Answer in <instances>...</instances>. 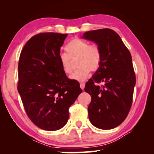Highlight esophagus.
Wrapping results in <instances>:
<instances>
[{
  "instance_id": "34e87169",
  "label": "esophagus",
  "mask_w": 154,
  "mask_h": 154,
  "mask_svg": "<svg viewBox=\"0 0 154 154\" xmlns=\"http://www.w3.org/2000/svg\"><path fill=\"white\" fill-rule=\"evenodd\" d=\"M80 88H82V90L84 89V88H85V83H83V82L80 83Z\"/></svg>"
}]
</instances>
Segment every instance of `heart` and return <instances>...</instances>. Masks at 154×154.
I'll return each mask as SVG.
<instances>
[{"label": "heart", "mask_w": 154, "mask_h": 154, "mask_svg": "<svg viewBox=\"0 0 154 154\" xmlns=\"http://www.w3.org/2000/svg\"><path fill=\"white\" fill-rule=\"evenodd\" d=\"M66 54H62L59 60L62 69L65 74L70 75L72 72L71 58L77 59L76 71L71 76V79L78 82L85 80L90 71H96L100 66L102 54L99 47L96 45H89V43L79 38H75L65 47Z\"/></svg>", "instance_id": "1"}]
</instances>
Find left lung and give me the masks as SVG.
<instances>
[{
	"mask_svg": "<svg viewBox=\"0 0 154 154\" xmlns=\"http://www.w3.org/2000/svg\"><path fill=\"white\" fill-rule=\"evenodd\" d=\"M82 38L97 44L102 54L100 66L84 89L92 98L90 121L98 128L113 129L125 120L132 105L136 77L131 54L118 34L109 28L88 31Z\"/></svg>",
	"mask_w": 154,
	"mask_h": 154,
	"instance_id": "obj_1",
	"label": "left lung"
}]
</instances>
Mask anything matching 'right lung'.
Returning <instances> with one entry per match:
<instances>
[{
  "instance_id": "obj_1",
  "label": "right lung",
  "mask_w": 154,
  "mask_h": 154,
  "mask_svg": "<svg viewBox=\"0 0 154 154\" xmlns=\"http://www.w3.org/2000/svg\"><path fill=\"white\" fill-rule=\"evenodd\" d=\"M67 34L40 33L25 44L18 63L17 90L28 118L41 129L62 128L69 109L82 92L79 83L69 79L59 60Z\"/></svg>"
}]
</instances>
